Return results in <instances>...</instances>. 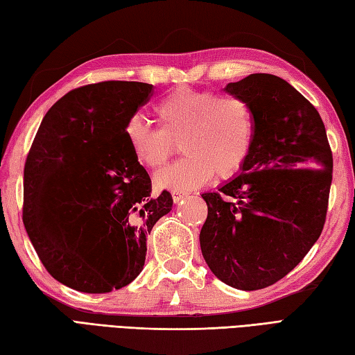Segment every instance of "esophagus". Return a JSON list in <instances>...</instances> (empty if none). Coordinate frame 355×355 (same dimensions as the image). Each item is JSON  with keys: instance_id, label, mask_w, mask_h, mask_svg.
<instances>
[{"instance_id": "obj_1", "label": "esophagus", "mask_w": 355, "mask_h": 355, "mask_svg": "<svg viewBox=\"0 0 355 355\" xmlns=\"http://www.w3.org/2000/svg\"><path fill=\"white\" fill-rule=\"evenodd\" d=\"M187 195H189V192L182 191V189H173V191H172V198H173V201H175V202L182 201L183 198L187 197Z\"/></svg>"}]
</instances>
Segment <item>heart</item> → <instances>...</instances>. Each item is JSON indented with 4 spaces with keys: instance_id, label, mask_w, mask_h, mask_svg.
Returning a JSON list of instances; mask_svg holds the SVG:
<instances>
[{
    "instance_id": "b5f03b06",
    "label": "heart",
    "mask_w": 355,
    "mask_h": 355,
    "mask_svg": "<svg viewBox=\"0 0 355 355\" xmlns=\"http://www.w3.org/2000/svg\"><path fill=\"white\" fill-rule=\"evenodd\" d=\"M158 130L140 119L126 125L134 160L162 169L182 140L186 157L155 177L163 189H191L207 183L216 172L229 177L245 163L252 148L254 119L248 103L236 96L178 88L154 105Z\"/></svg>"
}]
</instances>
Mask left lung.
I'll return each instance as SVG.
<instances>
[{"label": "left lung", "mask_w": 355, "mask_h": 355, "mask_svg": "<svg viewBox=\"0 0 355 355\" xmlns=\"http://www.w3.org/2000/svg\"><path fill=\"white\" fill-rule=\"evenodd\" d=\"M224 92L248 103L254 132L241 173L201 195L200 245L220 281L253 291L288 275L319 239L333 154L318 110L286 80L254 73Z\"/></svg>", "instance_id": "obj_1"}]
</instances>
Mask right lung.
Masks as SVG:
<instances>
[{"label": "right lung", "instance_id": "add662e5", "mask_svg": "<svg viewBox=\"0 0 355 355\" xmlns=\"http://www.w3.org/2000/svg\"><path fill=\"white\" fill-rule=\"evenodd\" d=\"M143 82L107 80L71 89L44 116L24 168V221L42 266L82 293L131 284L145 266L146 236L172 209L150 197L126 125L153 96Z\"/></svg>", "mask_w": 355, "mask_h": 355}]
</instances>
